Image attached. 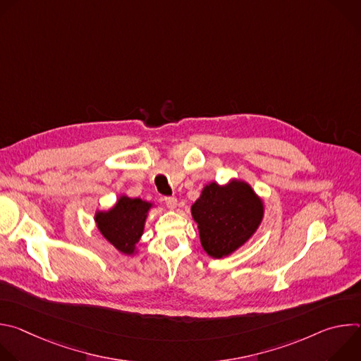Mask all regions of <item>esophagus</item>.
<instances>
[{"label": "esophagus", "instance_id": "1", "mask_svg": "<svg viewBox=\"0 0 361 361\" xmlns=\"http://www.w3.org/2000/svg\"><path fill=\"white\" fill-rule=\"evenodd\" d=\"M164 202L169 209H174L177 205V198L176 197H164Z\"/></svg>", "mask_w": 361, "mask_h": 361}]
</instances>
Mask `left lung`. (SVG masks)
<instances>
[{"instance_id": "1", "label": "left lung", "mask_w": 361, "mask_h": 361, "mask_svg": "<svg viewBox=\"0 0 361 361\" xmlns=\"http://www.w3.org/2000/svg\"><path fill=\"white\" fill-rule=\"evenodd\" d=\"M191 213L202 248L221 259L252 235L262 223L263 204L248 184L233 180L223 187L216 183L205 185Z\"/></svg>"}]
</instances>
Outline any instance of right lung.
Masks as SVG:
<instances>
[{
  "mask_svg": "<svg viewBox=\"0 0 361 361\" xmlns=\"http://www.w3.org/2000/svg\"><path fill=\"white\" fill-rule=\"evenodd\" d=\"M149 207V202L124 195L110 212L98 213L95 223L101 234L117 250L124 254H133L134 245L142 234Z\"/></svg>",
  "mask_w": 361,
  "mask_h": 361,
  "instance_id": "obj_1",
  "label": "right lung"
}]
</instances>
